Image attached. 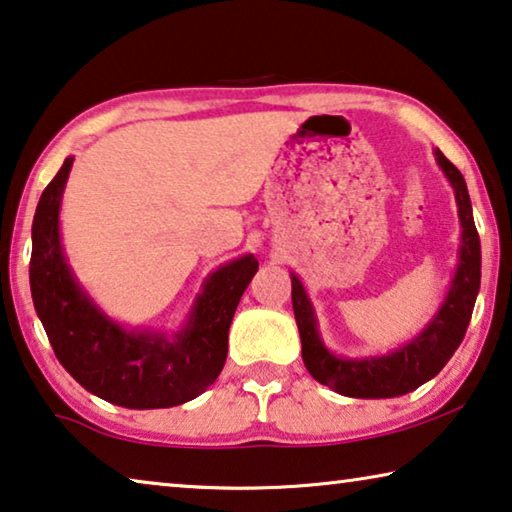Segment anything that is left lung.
I'll list each match as a JSON object with an SVG mask.
<instances>
[{
  "label": "left lung",
  "mask_w": 512,
  "mask_h": 512,
  "mask_svg": "<svg viewBox=\"0 0 512 512\" xmlns=\"http://www.w3.org/2000/svg\"><path fill=\"white\" fill-rule=\"evenodd\" d=\"M438 165L445 170L447 179L456 190L458 217L463 226V247H460V263L454 276V286L442 304L435 320L426 326L422 335L390 356L345 360L335 358L324 349L315 329V315L308 304V297L297 276H292V308L301 335V358L306 370L315 381L329 385L331 390L345 397L358 399H385L399 397L420 388L422 383L433 379L447 360L454 356L465 331L472 320L474 301L481 286V240L474 226L472 204H469L467 186L458 167L442 152H435Z\"/></svg>",
  "instance_id": "1"
}]
</instances>
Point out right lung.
<instances>
[{"label":"right lung","mask_w":512,"mask_h":512,"mask_svg":"<svg viewBox=\"0 0 512 512\" xmlns=\"http://www.w3.org/2000/svg\"><path fill=\"white\" fill-rule=\"evenodd\" d=\"M72 158L40 195L33 215L31 297L56 358L92 395L124 408H170L199 397L220 376L229 326L258 261L238 258L206 281L177 340L124 331L97 311L70 274L58 238V206Z\"/></svg>","instance_id":"right-lung-1"}]
</instances>
